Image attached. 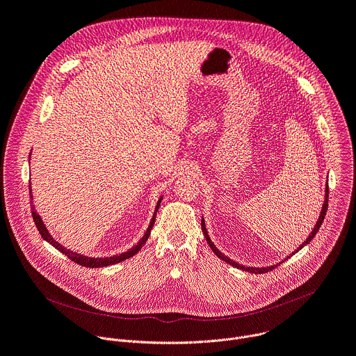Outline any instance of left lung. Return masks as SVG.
I'll use <instances>...</instances> for the list:
<instances>
[{
    "instance_id": "obj_1",
    "label": "left lung",
    "mask_w": 356,
    "mask_h": 356,
    "mask_svg": "<svg viewBox=\"0 0 356 356\" xmlns=\"http://www.w3.org/2000/svg\"><path fill=\"white\" fill-rule=\"evenodd\" d=\"M327 194H325V201H324V206H323V210H321V216H320V218H318V221H317V224H316V227H314V229L312 231V234H310V236L304 241V243L298 248V249H301L304 245H307L314 236H316V234L318 232V229H320V227H321V224H323V221H324V218H325V214H327V210H328V188H327V191H325ZM201 228H202V232H204V236H206V239H207V243L210 245V248H211V250L216 253V255L220 258V259H222V261H225L227 264H229V265H232V266H235V268H238V269H242V270H246V272H250V273H266V272H270L272 269H275V268H277V265H275V266H269V268H246V266H243V265H239V264H236V262H234V261H231L229 258H227V257H224L222 253L216 248V245L211 242V239H210V236H209V234H207V229H206V227H204V220L201 221ZM296 252H293V255H294Z\"/></svg>"
}]
</instances>
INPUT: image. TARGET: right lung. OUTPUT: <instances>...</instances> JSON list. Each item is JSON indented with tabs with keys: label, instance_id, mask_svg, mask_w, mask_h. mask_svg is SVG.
Wrapping results in <instances>:
<instances>
[{
	"label": "right lung",
	"instance_id": "1",
	"mask_svg": "<svg viewBox=\"0 0 356 356\" xmlns=\"http://www.w3.org/2000/svg\"><path fill=\"white\" fill-rule=\"evenodd\" d=\"M161 201H162V198L158 201V206H156V210H155V213H154V217H152L150 224H149V227H147L145 235L142 236V239H140L134 248H131L128 252H124V253H121V255H114V257H110V258H87V257L79 255V253H76V252H72V250L66 249L63 245H60L59 242H56L52 236H50V234L47 232V229H46L44 224H43V221L40 220L39 214H36L33 206H32V217H33L35 225H36L39 234L42 235V238H43L44 241H47L52 246H55L56 249H59V250L63 253V255H66L69 259H72L73 262H76V264H79V265H81V266H86V268H103V266H110V265L122 262V261H125V259H129V258H132V257L135 255L136 252H139V249H140V248L145 245V242L147 241V238H149V235H150V229H152V227H154V224H155L156 213H158V209H159V206H161Z\"/></svg>",
	"mask_w": 356,
	"mask_h": 356
}]
</instances>
